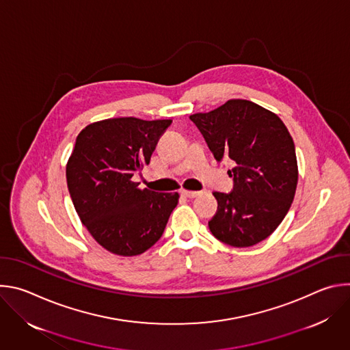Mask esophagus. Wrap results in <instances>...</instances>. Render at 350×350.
<instances>
[{
	"instance_id": "obj_1",
	"label": "esophagus",
	"mask_w": 350,
	"mask_h": 350,
	"mask_svg": "<svg viewBox=\"0 0 350 350\" xmlns=\"http://www.w3.org/2000/svg\"><path fill=\"white\" fill-rule=\"evenodd\" d=\"M199 193H201L199 191H187V189L181 191V195L185 198H196Z\"/></svg>"
}]
</instances>
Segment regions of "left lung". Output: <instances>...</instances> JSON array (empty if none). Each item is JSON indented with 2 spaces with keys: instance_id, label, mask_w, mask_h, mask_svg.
Listing matches in <instances>:
<instances>
[{
  "instance_id": "obj_1",
  "label": "left lung",
  "mask_w": 350,
  "mask_h": 350,
  "mask_svg": "<svg viewBox=\"0 0 350 350\" xmlns=\"http://www.w3.org/2000/svg\"><path fill=\"white\" fill-rule=\"evenodd\" d=\"M189 119L202 133L217 162L231 159V192H213L217 212L212 234L235 246H254L284 220L293 201L297 163L293 139L273 112L246 99H230Z\"/></svg>"
}]
</instances>
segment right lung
<instances>
[{"mask_svg":"<svg viewBox=\"0 0 350 350\" xmlns=\"http://www.w3.org/2000/svg\"><path fill=\"white\" fill-rule=\"evenodd\" d=\"M172 120L115 118L88 124L66 165L75 209L92 238L119 256L144 254L162 237L177 192L139 189L131 178L151 161Z\"/></svg>","mask_w":350,"mask_h":350,"instance_id":"right-lung-1","label":"right lung"}]
</instances>
